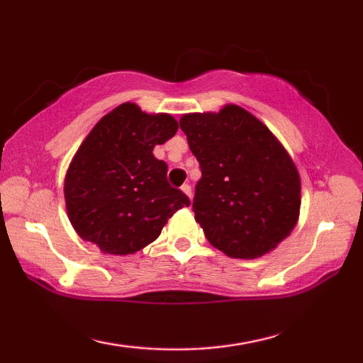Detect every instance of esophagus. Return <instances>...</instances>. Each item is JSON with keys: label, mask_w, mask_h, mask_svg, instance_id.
<instances>
[{"label": "esophagus", "mask_w": 363, "mask_h": 363, "mask_svg": "<svg viewBox=\"0 0 363 363\" xmlns=\"http://www.w3.org/2000/svg\"><path fill=\"white\" fill-rule=\"evenodd\" d=\"M181 190L189 196V199H192V187H190L189 184H184V186L181 187Z\"/></svg>", "instance_id": "1"}]
</instances>
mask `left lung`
<instances>
[{
    "label": "left lung",
    "mask_w": 363,
    "mask_h": 363,
    "mask_svg": "<svg viewBox=\"0 0 363 363\" xmlns=\"http://www.w3.org/2000/svg\"><path fill=\"white\" fill-rule=\"evenodd\" d=\"M201 179L192 210L214 248L255 259L272 251L296 225L298 169L266 125L238 106L179 120Z\"/></svg>",
    "instance_id": "left-lung-1"
}]
</instances>
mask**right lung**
<instances>
[{"label":"right lung","instance_id":"right-lung-1","mask_svg":"<svg viewBox=\"0 0 363 363\" xmlns=\"http://www.w3.org/2000/svg\"><path fill=\"white\" fill-rule=\"evenodd\" d=\"M177 131L171 115H147L121 104L88 134L65 176V205L73 229L108 255H133L162 233L173 214L190 205L168 182V164L153 147Z\"/></svg>","mask_w":363,"mask_h":363}]
</instances>
